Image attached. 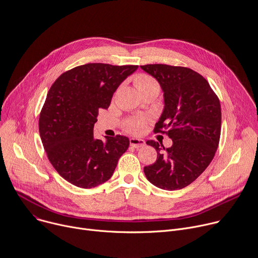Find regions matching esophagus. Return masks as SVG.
Returning <instances> with one entry per match:
<instances>
[{"instance_id": "34e87169", "label": "esophagus", "mask_w": 258, "mask_h": 258, "mask_svg": "<svg viewBox=\"0 0 258 258\" xmlns=\"http://www.w3.org/2000/svg\"><path fill=\"white\" fill-rule=\"evenodd\" d=\"M130 144H131V146H133L135 148H141V147L145 146V141H144V140H141V139L132 138L130 140Z\"/></svg>"}]
</instances>
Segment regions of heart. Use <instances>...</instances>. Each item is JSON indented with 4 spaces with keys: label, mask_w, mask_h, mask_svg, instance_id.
I'll use <instances>...</instances> for the list:
<instances>
[{
    "label": "heart",
    "mask_w": 258,
    "mask_h": 258,
    "mask_svg": "<svg viewBox=\"0 0 258 258\" xmlns=\"http://www.w3.org/2000/svg\"><path fill=\"white\" fill-rule=\"evenodd\" d=\"M135 84L141 93L149 89H156L159 91V84L157 81L147 74H139L135 78ZM145 127L146 119L144 117H135V118H131L125 122V130L131 134H141L144 132Z\"/></svg>",
    "instance_id": "obj_1"
}]
</instances>
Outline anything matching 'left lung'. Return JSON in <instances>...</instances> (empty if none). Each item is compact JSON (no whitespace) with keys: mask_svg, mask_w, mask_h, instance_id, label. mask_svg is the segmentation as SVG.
Masks as SVG:
<instances>
[{"mask_svg":"<svg viewBox=\"0 0 258 258\" xmlns=\"http://www.w3.org/2000/svg\"><path fill=\"white\" fill-rule=\"evenodd\" d=\"M163 91L165 108L154 132L167 134L173 145L165 148L147 141L157 158L144 168L146 178L158 188L178 190L191 184L210 165L218 148L221 108L208 81L194 70L169 64H145Z\"/></svg>","mask_w":258,"mask_h":258,"instance_id":"left-lung-1","label":"left lung"}]
</instances>
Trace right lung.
<instances>
[{"label":"right lung","instance_id":"obj_1","mask_svg":"<svg viewBox=\"0 0 258 258\" xmlns=\"http://www.w3.org/2000/svg\"><path fill=\"white\" fill-rule=\"evenodd\" d=\"M138 66L86 63L62 73L51 85L40 113L43 147L56 172L68 182L92 188L108 181L127 150L124 136L93 137L100 109Z\"/></svg>","mask_w":258,"mask_h":258}]
</instances>
